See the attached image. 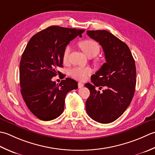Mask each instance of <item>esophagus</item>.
Returning a JSON list of instances; mask_svg holds the SVG:
<instances>
[{"label":"esophagus","instance_id":"34e87169","mask_svg":"<svg viewBox=\"0 0 155 155\" xmlns=\"http://www.w3.org/2000/svg\"><path fill=\"white\" fill-rule=\"evenodd\" d=\"M78 86V87H79V88H81V87H84V84H82V83H81V82H79Z\"/></svg>","mask_w":155,"mask_h":155}]
</instances>
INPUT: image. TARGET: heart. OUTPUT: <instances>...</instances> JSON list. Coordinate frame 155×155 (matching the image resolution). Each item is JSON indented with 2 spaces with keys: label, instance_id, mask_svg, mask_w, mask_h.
<instances>
[{
  "label": "heart",
  "instance_id": "heart-1",
  "mask_svg": "<svg viewBox=\"0 0 155 155\" xmlns=\"http://www.w3.org/2000/svg\"><path fill=\"white\" fill-rule=\"evenodd\" d=\"M79 46L88 58H93L100 53V46L94 40H84L79 43ZM70 53V47H66L63 53V61L66 63L68 60L69 54ZM92 70L89 67H74L69 70V73L72 78L77 80L84 81L87 76L91 74Z\"/></svg>",
  "mask_w": 155,
  "mask_h": 155
}]
</instances>
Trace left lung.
Instances as JSON below:
<instances>
[{"instance_id": "obj_1", "label": "left lung", "mask_w": 155, "mask_h": 155, "mask_svg": "<svg viewBox=\"0 0 155 155\" xmlns=\"http://www.w3.org/2000/svg\"><path fill=\"white\" fill-rule=\"evenodd\" d=\"M87 35L102 47L106 62L91 77L86 108L88 116L97 122L107 124L118 119L130 105L136 82L135 61L125 43L105 30L87 31ZM105 86L102 93L95 90Z\"/></svg>"}]
</instances>
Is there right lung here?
I'll use <instances>...</instances> for the list:
<instances>
[{
	"label": "right lung",
	"mask_w": 155,
	"mask_h": 155,
	"mask_svg": "<svg viewBox=\"0 0 155 155\" xmlns=\"http://www.w3.org/2000/svg\"><path fill=\"white\" fill-rule=\"evenodd\" d=\"M84 32L51 26L35 35L27 43L20 62L21 92L28 108L41 120H51L61 115L66 94L78 88V82L71 78L59 84L51 79L61 73L58 69L63 68L66 46Z\"/></svg>",
	"instance_id": "1"
}]
</instances>
